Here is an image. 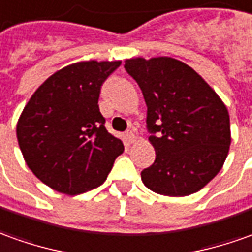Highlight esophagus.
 Here are the masks:
<instances>
[{
	"label": "esophagus",
	"mask_w": 252,
	"mask_h": 252,
	"mask_svg": "<svg viewBox=\"0 0 252 252\" xmlns=\"http://www.w3.org/2000/svg\"><path fill=\"white\" fill-rule=\"evenodd\" d=\"M125 138H126V141L129 144L136 143V134H134L133 131H127V133L125 134Z\"/></svg>",
	"instance_id": "obj_1"
}]
</instances>
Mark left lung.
<instances>
[{
	"label": "left lung",
	"instance_id": "obj_1",
	"mask_svg": "<svg viewBox=\"0 0 252 252\" xmlns=\"http://www.w3.org/2000/svg\"><path fill=\"white\" fill-rule=\"evenodd\" d=\"M125 68L143 90L148 129L158 133L149 137L156 159L141 171L144 185L171 197L200 190L228 156L226 105L192 67L173 57L126 59Z\"/></svg>",
	"mask_w": 252,
	"mask_h": 252
}]
</instances>
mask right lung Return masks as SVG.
Wrapping results in <instances>:
<instances>
[{"mask_svg": "<svg viewBox=\"0 0 252 252\" xmlns=\"http://www.w3.org/2000/svg\"><path fill=\"white\" fill-rule=\"evenodd\" d=\"M121 63L88 60L63 67L22 111L17 143L29 169L49 188L70 196L97 188L123 152L122 140L107 131L98 108L100 88Z\"/></svg>", "mask_w": 252, "mask_h": 252, "instance_id": "add662e5", "label": "right lung"}]
</instances>
